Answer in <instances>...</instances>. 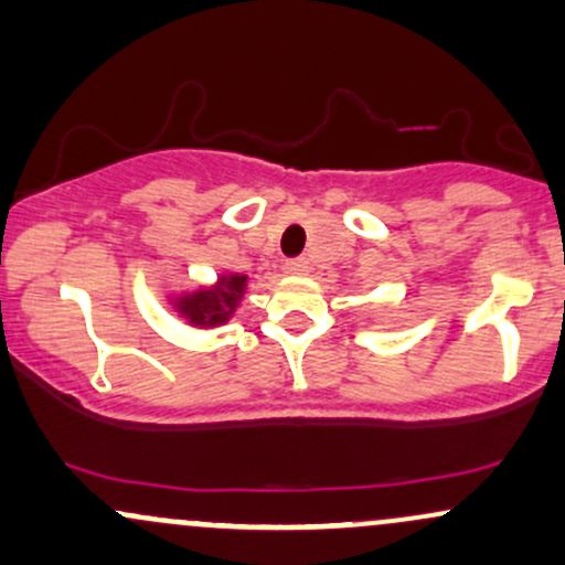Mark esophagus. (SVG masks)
<instances>
[{
    "label": "esophagus",
    "instance_id": "34e87169",
    "mask_svg": "<svg viewBox=\"0 0 565 565\" xmlns=\"http://www.w3.org/2000/svg\"><path fill=\"white\" fill-rule=\"evenodd\" d=\"M308 270H311V265H308L306 257L289 259V263H287V273H289V276H306Z\"/></svg>",
    "mask_w": 565,
    "mask_h": 565
}]
</instances>
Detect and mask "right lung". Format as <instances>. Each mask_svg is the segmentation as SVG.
<instances>
[{
    "label": "right lung",
    "mask_w": 565,
    "mask_h": 565,
    "mask_svg": "<svg viewBox=\"0 0 565 565\" xmlns=\"http://www.w3.org/2000/svg\"><path fill=\"white\" fill-rule=\"evenodd\" d=\"M249 276L244 273H220L214 284H198L192 289L169 295L171 311L195 330H214L227 324L246 297Z\"/></svg>",
    "instance_id": "right-lung-1"
}]
</instances>
